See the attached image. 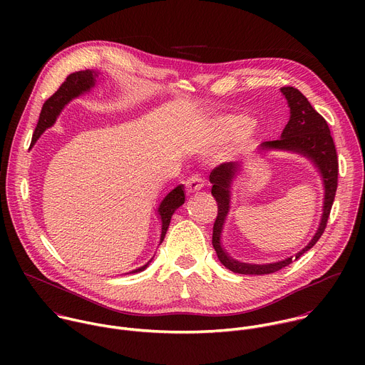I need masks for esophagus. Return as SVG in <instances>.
<instances>
[{
    "label": "esophagus",
    "mask_w": 365,
    "mask_h": 365,
    "mask_svg": "<svg viewBox=\"0 0 365 365\" xmlns=\"http://www.w3.org/2000/svg\"><path fill=\"white\" fill-rule=\"evenodd\" d=\"M185 185H186L187 193H195V192H197V190H200L203 187V180H202V178L199 175H193V176H190L186 180Z\"/></svg>",
    "instance_id": "1"
}]
</instances>
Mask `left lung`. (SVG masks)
I'll list each match as a JSON object with an SVG mask.
<instances>
[{"instance_id": "obj_1", "label": "left lung", "mask_w": 365, "mask_h": 365, "mask_svg": "<svg viewBox=\"0 0 365 365\" xmlns=\"http://www.w3.org/2000/svg\"><path fill=\"white\" fill-rule=\"evenodd\" d=\"M282 95L287 101V107L290 110V118L284 127L279 140L266 141L259 144V154L267 151H284L299 154L307 159L321 176L324 186V202L321 221L317 228V232L310 241L294 255L286 257L274 263L266 264H251L242 263L232 258L222 244V234L225 228L227 218L232 205V192L234 185L237 183L241 173L245 170L242 162H230L215 168L210 175V182L212 183V195L218 202V217L214 224L212 245L217 251V255L224 267L238 274H272L289 266L293 259H297L302 254L314 247L321 235L325 231L327 221L329 218L331 207L335 199V192L338 186V159L334 140L331 137L329 127L324 117L318 114L314 107L310 106L307 98L296 88L286 86L280 89Z\"/></svg>"}]
</instances>
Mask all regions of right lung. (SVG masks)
<instances>
[{
    "label": "right lung",
    "mask_w": 365,
    "mask_h": 365,
    "mask_svg": "<svg viewBox=\"0 0 365 365\" xmlns=\"http://www.w3.org/2000/svg\"><path fill=\"white\" fill-rule=\"evenodd\" d=\"M101 79H102V73L98 72V71H91V69L71 73L66 78V81L61 85V88L44 102V106H43L41 113H40V118H38L37 127H36L34 134H33V140H31L33 144L31 145H34V143L40 138V135L47 128L55 125L58 117L61 115V113L63 111V108L68 106L71 101H73L75 98H79L81 95H85V93L91 92L99 83ZM183 203H185V186L183 185H179L173 190H170L162 199V202L159 203L158 211H155V212H158L159 220H160V240H159V245L165 240V235L168 232L172 215L176 212V210H179V207ZM154 255L148 259V262L144 266H141V267H138L135 270H131L130 273H125V274H135V273L144 272L150 266V263L153 262Z\"/></svg>",
    "instance_id": "1"
}]
</instances>
